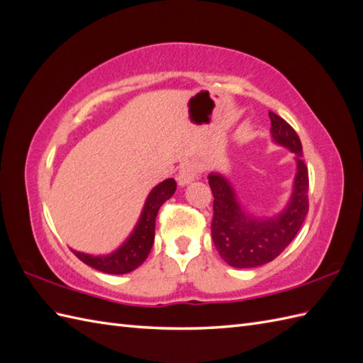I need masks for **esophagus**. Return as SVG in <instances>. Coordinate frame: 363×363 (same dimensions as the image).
Wrapping results in <instances>:
<instances>
[{"label":"esophagus","mask_w":363,"mask_h":363,"mask_svg":"<svg viewBox=\"0 0 363 363\" xmlns=\"http://www.w3.org/2000/svg\"><path fill=\"white\" fill-rule=\"evenodd\" d=\"M198 177V167L194 162H186L179 168V174H177V182L181 187H186L191 181H195Z\"/></svg>","instance_id":"obj_1"}]
</instances>
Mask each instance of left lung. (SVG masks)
<instances>
[{
	"label": "left lung",
	"mask_w": 363,
	"mask_h": 363,
	"mask_svg": "<svg viewBox=\"0 0 363 363\" xmlns=\"http://www.w3.org/2000/svg\"><path fill=\"white\" fill-rule=\"evenodd\" d=\"M268 115L273 142L295 152L296 174L284 209L272 217H260L245 209L233 184L221 173L207 176L213 194V243L221 259L235 268H256L276 259L295 238L309 212V173L303 159V145L287 121L273 112Z\"/></svg>",
	"instance_id": "8db88e82"
}]
</instances>
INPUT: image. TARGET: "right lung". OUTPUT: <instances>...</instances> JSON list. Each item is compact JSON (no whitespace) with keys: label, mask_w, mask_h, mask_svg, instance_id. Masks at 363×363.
<instances>
[{"label":"right lung","mask_w":363,"mask_h":363,"mask_svg":"<svg viewBox=\"0 0 363 363\" xmlns=\"http://www.w3.org/2000/svg\"><path fill=\"white\" fill-rule=\"evenodd\" d=\"M174 191L176 181L173 177L162 181L150 191L140 213V218H138L134 230L120 248L112 251L111 254H103V256H94V254L72 250L74 256L89 267L107 274H126L134 272L148 257L154 243V229H156L157 212L160 206L174 195Z\"/></svg>","instance_id":"obj_1"}]
</instances>
